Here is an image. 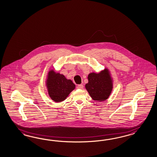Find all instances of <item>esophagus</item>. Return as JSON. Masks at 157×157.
I'll return each instance as SVG.
<instances>
[{
	"mask_svg": "<svg viewBox=\"0 0 157 157\" xmlns=\"http://www.w3.org/2000/svg\"><path fill=\"white\" fill-rule=\"evenodd\" d=\"M83 88H84V86L82 84H79L77 86V89H83Z\"/></svg>",
	"mask_w": 157,
	"mask_h": 157,
	"instance_id": "obj_1",
	"label": "esophagus"
}]
</instances>
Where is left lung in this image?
Masks as SVG:
<instances>
[{
    "label": "left lung",
    "mask_w": 157,
    "mask_h": 157,
    "mask_svg": "<svg viewBox=\"0 0 157 157\" xmlns=\"http://www.w3.org/2000/svg\"><path fill=\"white\" fill-rule=\"evenodd\" d=\"M88 79V83L86 84L85 88L92 99L101 101L108 98L112 91V84L108 69L100 73H91Z\"/></svg>",
    "instance_id": "8db88e82"
}]
</instances>
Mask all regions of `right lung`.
Here are the masks:
<instances>
[{
    "instance_id": "obj_1",
    "label": "right lung",
    "mask_w": 157,
    "mask_h": 157,
    "mask_svg": "<svg viewBox=\"0 0 157 157\" xmlns=\"http://www.w3.org/2000/svg\"><path fill=\"white\" fill-rule=\"evenodd\" d=\"M47 86L50 97L56 102L63 101L76 87L72 80L63 75L50 71L48 73Z\"/></svg>"
}]
</instances>
